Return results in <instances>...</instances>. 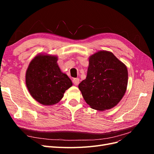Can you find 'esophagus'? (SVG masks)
<instances>
[{"label":"esophagus","mask_w":154,"mask_h":154,"mask_svg":"<svg viewBox=\"0 0 154 154\" xmlns=\"http://www.w3.org/2000/svg\"><path fill=\"white\" fill-rule=\"evenodd\" d=\"M72 82L75 85H78L80 83V79L78 78H75L72 80Z\"/></svg>","instance_id":"esophagus-1"}]
</instances>
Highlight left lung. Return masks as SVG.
Returning <instances> with one entry per match:
<instances>
[{
	"label": "left lung",
	"mask_w": 154,
	"mask_h": 154,
	"mask_svg": "<svg viewBox=\"0 0 154 154\" xmlns=\"http://www.w3.org/2000/svg\"><path fill=\"white\" fill-rule=\"evenodd\" d=\"M128 71L113 53L101 51L89 58L87 75L78 85L86 103L98 110L110 109L127 90Z\"/></svg>",
	"instance_id": "1"
}]
</instances>
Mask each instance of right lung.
<instances>
[{"label": "right lung", "instance_id": "add662e5", "mask_svg": "<svg viewBox=\"0 0 154 154\" xmlns=\"http://www.w3.org/2000/svg\"><path fill=\"white\" fill-rule=\"evenodd\" d=\"M57 57L38 55L27 69L26 83L31 95L40 103H57L65 91L72 85L70 78L60 71Z\"/></svg>", "mask_w": 154, "mask_h": 154}]
</instances>
